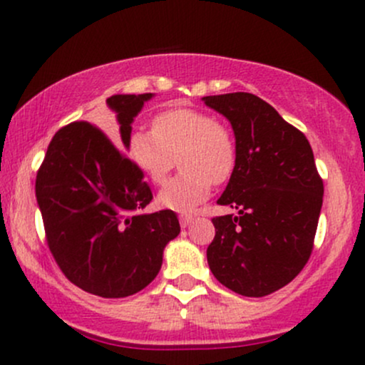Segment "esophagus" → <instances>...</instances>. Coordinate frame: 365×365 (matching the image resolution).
Returning a JSON list of instances; mask_svg holds the SVG:
<instances>
[{"mask_svg": "<svg viewBox=\"0 0 365 365\" xmlns=\"http://www.w3.org/2000/svg\"><path fill=\"white\" fill-rule=\"evenodd\" d=\"M194 215H188V212H185V215H180V225L183 226V228H185L187 225H190L192 221H194Z\"/></svg>", "mask_w": 365, "mask_h": 365, "instance_id": "esophagus-1", "label": "esophagus"}]
</instances>
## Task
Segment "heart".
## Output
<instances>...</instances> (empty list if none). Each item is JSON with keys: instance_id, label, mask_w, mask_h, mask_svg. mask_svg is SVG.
Returning a JSON list of instances; mask_svg holds the SVG:
<instances>
[{"instance_id": "heart-1", "label": "heart", "mask_w": 365, "mask_h": 365, "mask_svg": "<svg viewBox=\"0 0 365 365\" xmlns=\"http://www.w3.org/2000/svg\"><path fill=\"white\" fill-rule=\"evenodd\" d=\"M133 165L153 183H161L173 168L182 173L163 185L158 204L173 211H190L202 202L211 185L225 183L238 161L237 139L211 113L177 108L159 113L153 132H135L128 140Z\"/></svg>"}]
</instances>
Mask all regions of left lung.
<instances>
[{
    "label": "left lung",
    "instance_id": "8db88e82",
    "mask_svg": "<svg viewBox=\"0 0 365 365\" xmlns=\"http://www.w3.org/2000/svg\"><path fill=\"white\" fill-rule=\"evenodd\" d=\"M235 132L237 168L217 199L237 215L212 217L207 262L221 284L266 297L295 278L314 249L324 185L307 137L250 92L207 96Z\"/></svg>",
    "mask_w": 365,
    "mask_h": 365
}]
</instances>
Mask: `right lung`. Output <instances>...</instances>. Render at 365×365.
Segmentation results:
<instances>
[{
    "label": "right lung",
    "instance_id": "right-lung-1",
    "mask_svg": "<svg viewBox=\"0 0 365 365\" xmlns=\"http://www.w3.org/2000/svg\"><path fill=\"white\" fill-rule=\"evenodd\" d=\"M150 98V92L108 98L120 125L115 143L89 121L61 127L37 170L36 197L54 261L75 287L104 299L148 287L161 269L165 245L180 233L171 209L139 215L153 192L121 150Z\"/></svg>",
    "mask_w": 365,
    "mask_h": 365
}]
</instances>
